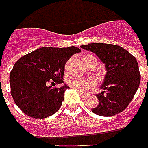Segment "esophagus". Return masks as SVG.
Here are the masks:
<instances>
[{
    "mask_svg": "<svg viewBox=\"0 0 148 148\" xmlns=\"http://www.w3.org/2000/svg\"><path fill=\"white\" fill-rule=\"evenodd\" d=\"M78 93H79V95H80V96H81V97H82V98H85V97H87V96H88V95H86V94L81 93V92H80V91H78Z\"/></svg>",
    "mask_w": 148,
    "mask_h": 148,
    "instance_id": "34e87169",
    "label": "esophagus"
}]
</instances>
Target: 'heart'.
<instances>
[{
  "label": "heart",
  "mask_w": 148,
  "mask_h": 148,
  "mask_svg": "<svg viewBox=\"0 0 148 148\" xmlns=\"http://www.w3.org/2000/svg\"><path fill=\"white\" fill-rule=\"evenodd\" d=\"M90 56L92 55H87L84 57V58L90 57ZM68 84L71 88L77 90V91L85 93L94 88L95 82L94 80L90 78H77L69 81Z\"/></svg>",
  "instance_id": "b5f03b06"
}]
</instances>
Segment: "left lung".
<instances>
[{"instance_id":"8db88e82","label":"left lung","mask_w":148,"mask_h":148,"mask_svg":"<svg viewBox=\"0 0 148 148\" xmlns=\"http://www.w3.org/2000/svg\"><path fill=\"white\" fill-rule=\"evenodd\" d=\"M81 47L96 53L105 64L107 70L101 87L103 91L96 95L99 105L92 108V111L103 117L122 112L131 103L140 84V74L136 58L118 45L95 43Z\"/></svg>"}]
</instances>
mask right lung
I'll return each instance as SVG.
<instances>
[{"mask_svg": "<svg viewBox=\"0 0 148 148\" xmlns=\"http://www.w3.org/2000/svg\"><path fill=\"white\" fill-rule=\"evenodd\" d=\"M79 52L81 49L74 46L45 47L25 54L15 63L10 73V94L25 114L42 119L59 110L69 87L47 84L64 83L65 64Z\"/></svg>", "mask_w": 148, "mask_h": 148, "instance_id": "add662e5", "label": "right lung"}]
</instances>
